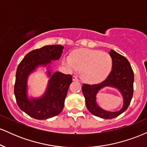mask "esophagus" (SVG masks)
<instances>
[{
	"instance_id": "1",
	"label": "esophagus",
	"mask_w": 147,
	"mask_h": 147,
	"mask_svg": "<svg viewBox=\"0 0 147 147\" xmlns=\"http://www.w3.org/2000/svg\"><path fill=\"white\" fill-rule=\"evenodd\" d=\"M72 81H78L77 76H72Z\"/></svg>"
}]
</instances>
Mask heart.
I'll return each mask as SVG.
<instances>
[{
    "label": "heart",
    "instance_id": "heart-1",
    "mask_svg": "<svg viewBox=\"0 0 147 147\" xmlns=\"http://www.w3.org/2000/svg\"><path fill=\"white\" fill-rule=\"evenodd\" d=\"M63 62L72 72L82 71L84 80L92 84L105 80L113 67V59L109 54L90 49L76 50L71 57H64Z\"/></svg>",
    "mask_w": 147,
    "mask_h": 147
}]
</instances>
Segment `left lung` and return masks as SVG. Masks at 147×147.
<instances>
[{"label":"left lung","instance_id":"left-lung-1","mask_svg":"<svg viewBox=\"0 0 147 147\" xmlns=\"http://www.w3.org/2000/svg\"><path fill=\"white\" fill-rule=\"evenodd\" d=\"M109 55L113 59V67L109 77L99 84H84L82 86L88 110L90 113L102 119H113L124 113L129 107L133 94L134 75L129 61L113 50H110ZM106 87L115 88L122 95L123 105L120 110L113 112L108 111L98 105L97 93Z\"/></svg>","mask_w":147,"mask_h":147}]
</instances>
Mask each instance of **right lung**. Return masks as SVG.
<instances>
[{
  "instance_id": "obj_1",
  "label": "right lung",
  "mask_w": 147,
  "mask_h": 147,
  "mask_svg": "<svg viewBox=\"0 0 147 147\" xmlns=\"http://www.w3.org/2000/svg\"><path fill=\"white\" fill-rule=\"evenodd\" d=\"M64 47L61 45H45L25 55L16 73L14 95L20 109L36 119L55 117L63 110L64 102L72 76L60 72H52V61L59 59ZM38 68L45 69L49 78L45 92L39 97L29 95L28 79Z\"/></svg>"
}]
</instances>
